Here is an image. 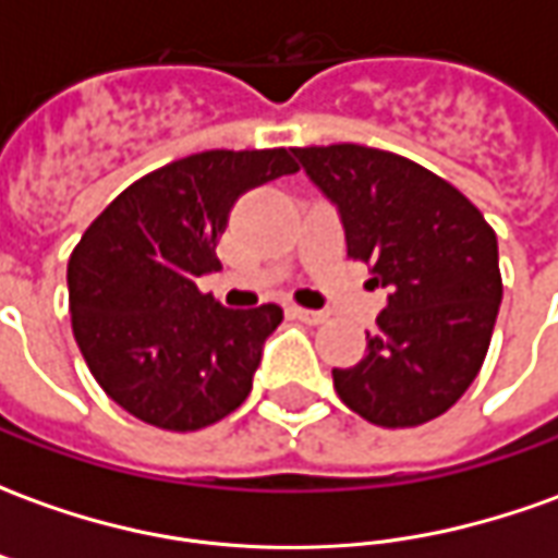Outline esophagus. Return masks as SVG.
<instances>
[{
	"label": "esophagus",
	"mask_w": 558,
	"mask_h": 558,
	"mask_svg": "<svg viewBox=\"0 0 558 558\" xmlns=\"http://www.w3.org/2000/svg\"><path fill=\"white\" fill-rule=\"evenodd\" d=\"M290 314L295 316V319H302V323H311V326H316V323H323V319H326L323 311H307V307H290Z\"/></svg>",
	"instance_id": "obj_1"
}]
</instances>
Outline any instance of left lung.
<instances>
[{"label": "left lung", "instance_id": "obj_1", "mask_svg": "<svg viewBox=\"0 0 558 558\" xmlns=\"http://www.w3.org/2000/svg\"><path fill=\"white\" fill-rule=\"evenodd\" d=\"M338 206L347 254L374 271L388 304L367 355L335 367V391L379 427H418L478 376L502 302L499 244L454 184L383 148H292Z\"/></svg>", "mask_w": 558, "mask_h": 558}]
</instances>
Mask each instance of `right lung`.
<instances>
[{"label":"right lung","instance_id":"obj_1","mask_svg":"<svg viewBox=\"0 0 558 558\" xmlns=\"http://www.w3.org/2000/svg\"><path fill=\"white\" fill-rule=\"evenodd\" d=\"M299 170L290 148H211L125 187L68 259L71 328L92 376L125 412L160 430H199L251 395L278 304L232 311L196 280L235 199Z\"/></svg>","mask_w":558,"mask_h":558}]
</instances>
